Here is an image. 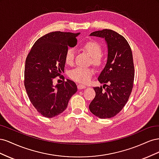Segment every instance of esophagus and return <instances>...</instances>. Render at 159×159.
Here are the masks:
<instances>
[{"label":"esophagus","mask_w":159,"mask_h":159,"mask_svg":"<svg viewBox=\"0 0 159 159\" xmlns=\"http://www.w3.org/2000/svg\"><path fill=\"white\" fill-rule=\"evenodd\" d=\"M78 88L79 89H85L86 88V86L83 85V84H79L78 85Z\"/></svg>","instance_id":"obj_1"}]
</instances>
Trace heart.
I'll return each instance as SVG.
<instances>
[{
	"label": "heart",
	"mask_w": 159,
	"mask_h": 159,
	"mask_svg": "<svg viewBox=\"0 0 159 159\" xmlns=\"http://www.w3.org/2000/svg\"><path fill=\"white\" fill-rule=\"evenodd\" d=\"M82 48L91 57V61L94 65L98 66L102 65L103 59L102 56L101 55L102 46L98 42L89 40L83 44ZM74 60V50L69 48L66 52L65 61L67 64L71 65L73 64ZM93 74V69L91 68H82V67H77L69 72V76L71 79L84 84L88 82Z\"/></svg>",
	"instance_id": "heart-1"
}]
</instances>
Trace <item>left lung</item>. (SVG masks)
Segmentation results:
<instances>
[{
    "mask_svg": "<svg viewBox=\"0 0 159 159\" xmlns=\"http://www.w3.org/2000/svg\"><path fill=\"white\" fill-rule=\"evenodd\" d=\"M90 36L105 38L107 42V63L98 81L108 85L93 88L95 97L89 108L95 116L108 119L121 111L132 91L134 77L132 51L125 38L112 30L95 31Z\"/></svg>",
    "mask_w": 159,
    "mask_h": 159,
    "instance_id": "obj_1",
    "label": "left lung"
}]
</instances>
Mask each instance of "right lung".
<instances>
[{"label":"right lung","instance_id":"right-lung-1","mask_svg":"<svg viewBox=\"0 0 159 159\" xmlns=\"http://www.w3.org/2000/svg\"><path fill=\"white\" fill-rule=\"evenodd\" d=\"M80 33L50 32L40 38L28 54L25 68V86L28 98L37 111L47 118L61 113L77 91L73 81L67 80L53 85L64 71L65 54L68 47L77 44Z\"/></svg>","mask_w":159,"mask_h":159}]
</instances>
